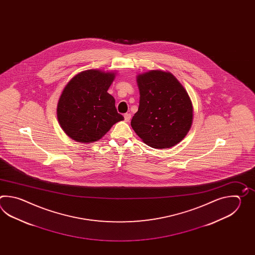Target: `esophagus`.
<instances>
[{
	"label": "esophagus",
	"instance_id": "obj_1",
	"mask_svg": "<svg viewBox=\"0 0 255 255\" xmlns=\"http://www.w3.org/2000/svg\"><path fill=\"white\" fill-rule=\"evenodd\" d=\"M124 119H125L126 122H128L130 119H131V115L128 114V113H126V114L124 115Z\"/></svg>",
	"mask_w": 255,
	"mask_h": 255
}]
</instances>
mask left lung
<instances>
[{"label":"left lung","mask_w":255,"mask_h":255,"mask_svg":"<svg viewBox=\"0 0 255 255\" xmlns=\"http://www.w3.org/2000/svg\"><path fill=\"white\" fill-rule=\"evenodd\" d=\"M139 107L131 127L152 147L168 148L182 140L192 124V104L170 73L149 71L137 76Z\"/></svg>","instance_id":"left-lung-1"}]
</instances>
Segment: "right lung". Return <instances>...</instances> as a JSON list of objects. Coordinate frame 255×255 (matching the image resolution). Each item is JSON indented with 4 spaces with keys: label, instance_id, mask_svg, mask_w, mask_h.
I'll return each mask as SVG.
<instances>
[{
    "label": "right lung",
    "instance_id": "1",
    "mask_svg": "<svg viewBox=\"0 0 255 255\" xmlns=\"http://www.w3.org/2000/svg\"><path fill=\"white\" fill-rule=\"evenodd\" d=\"M114 78L113 73L87 70L71 79L57 106L58 121L66 135L81 143H91L124 120L108 93Z\"/></svg>",
    "mask_w": 255,
    "mask_h": 255
}]
</instances>
